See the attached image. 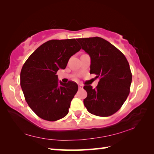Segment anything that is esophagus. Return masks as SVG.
I'll use <instances>...</instances> for the list:
<instances>
[{"label":"esophagus","instance_id":"esophagus-1","mask_svg":"<svg viewBox=\"0 0 154 154\" xmlns=\"http://www.w3.org/2000/svg\"><path fill=\"white\" fill-rule=\"evenodd\" d=\"M78 86H79V90L83 89V85L82 84H79V85H78Z\"/></svg>","mask_w":154,"mask_h":154}]
</instances>
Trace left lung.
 <instances>
[{"mask_svg": "<svg viewBox=\"0 0 154 154\" xmlns=\"http://www.w3.org/2000/svg\"><path fill=\"white\" fill-rule=\"evenodd\" d=\"M77 41L90 56V73L99 79L95 89L91 85L83 87L88 93L83 104L90 113L110 116L122 107L130 93L132 73L128 62L118 49L103 38Z\"/></svg>", "mask_w": 154, "mask_h": 154, "instance_id": "obj_1", "label": "left lung"}]
</instances>
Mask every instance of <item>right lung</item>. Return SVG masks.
<instances>
[{
  "label": "right lung",
  "mask_w": 154,
  "mask_h": 154,
  "mask_svg": "<svg viewBox=\"0 0 154 154\" xmlns=\"http://www.w3.org/2000/svg\"><path fill=\"white\" fill-rule=\"evenodd\" d=\"M80 49L75 38L50 40L38 47L23 65L21 88L28 106L39 118L54 122L69 113L78 85L72 81L58 82L56 72L64 69Z\"/></svg>",
  "instance_id": "right-lung-1"
}]
</instances>
